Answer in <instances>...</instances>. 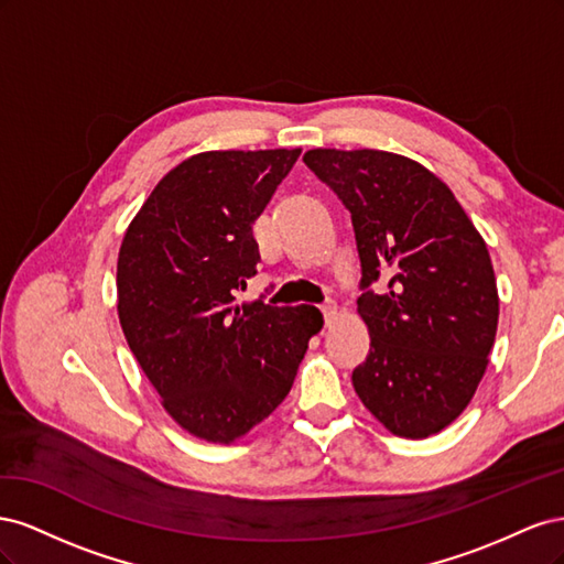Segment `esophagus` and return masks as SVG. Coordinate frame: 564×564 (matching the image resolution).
I'll return each mask as SVG.
<instances>
[{
  "label": "esophagus",
  "instance_id": "34e87169",
  "mask_svg": "<svg viewBox=\"0 0 564 564\" xmlns=\"http://www.w3.org/2000/svg\"><path fill=\"white\" fill-rule=\"evenodd\" d=\"M322 313H324V319H327V324H332L336 319V313H338L336 303L334 301H324L322 303Z\"/></svg>",
  "mask_w": 564,
  "mask_h": 564
}]
</instances>
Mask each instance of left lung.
<instances>
[{
	"label": "left lung",
	"mask_w": 564,
	"mask_h": 564,
	"mask_svg": "<svg viewBox=\"0 0 564 564\" xmlns=\"http://www.w3.org/2000/svg\"><path fill=\"white\" fill-rule=\"evenodd\" d=\"M352 218L371 344L352 371L357 398L406 440L445 431L489 365L499 292L487 245L454 193L423 164L386 150L303 155ZM389 278L386 295L368 292Z\"/></svg>",
	"instance_id": "obj_1"
}]
</instances>
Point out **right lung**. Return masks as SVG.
Listing matches in <instances>:
<instances>
[{
	"label": "right lung",
	"mask_w": 564,
	"mask_h": 564,
	"mask_svg": "<svg viewBox=\"0 0 564 564\" xmlns=\"http://www.w3.org/2000/svg\"><path fill=\"white\" fill-rule=\"evenodd\" d=\"M301 148L209 150L169 172L129 224L117 315L162 406L185 433L232 445L294 386L315 305L237 303L256 275L251 235Z\"/></svg>",
	"instance_id": "add662e5"
}]
</instances>
